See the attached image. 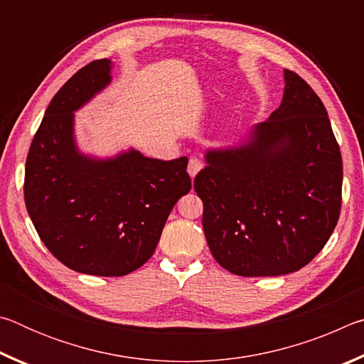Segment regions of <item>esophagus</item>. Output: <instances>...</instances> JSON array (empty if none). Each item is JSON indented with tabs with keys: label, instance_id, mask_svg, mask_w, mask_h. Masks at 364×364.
I'll return each mask as SVG.
<instances>
[{
	"label": "esophagus",
	"instance_id": "esophagus-1",
	"mask_svg": "<svg viewBox=\"0 0 364 364\" xmlns=\"http://www.w3.org/2000/svg\"><path fill=\"white\" fill-rule=\"evenodd\" d=\"M202 167H204V164H202L199 159L191 157L189 159V164H188V173H189V176L194 178L202 170Z\"/></svg>",
	"mask_w": 364,
	"mask_h": 364
}]
</instances>
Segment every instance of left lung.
<instances>
[{"instance_id":"left-lung-1","label":"left lung","mask_w":364,"mask_h":364,"mask_svg":"<svg viewBox=\"0 0 364 364\" xmlns=\"http://www.w3.org/2000/svg\"><path fill=\"white\" fill-rule=\"evenodd\" d=\"M279 107L247 136L208 147L194 178L215 260L237 276L304 268L328 242L341 215L342 156L324 104L284 70Z\"/></svg>"}]
</instances>
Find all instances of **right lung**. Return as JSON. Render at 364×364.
I'll list each match as a JSON object with an SVG mask.
<instances>
[{"mask_svg": "<svg viewBox=\"0 0 364 364\" xmlns=\"http://www.w3.org/2000/svg\"><path fill=\"white\" fill-rule=\"evenodd\" d=\"M110 59L60 88L30 146L23 196L43 244L83 274L125 276L149 260L171 208L191 191L188 159L165 162L134 147L110 157L80 149L75 112L112 82Z\"/></svg>", "mask_w": 364, "mask_h": 364, "instance_id": "right-lung-1", "label": "right lung"}]
</instances>
